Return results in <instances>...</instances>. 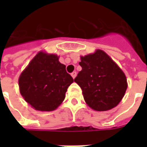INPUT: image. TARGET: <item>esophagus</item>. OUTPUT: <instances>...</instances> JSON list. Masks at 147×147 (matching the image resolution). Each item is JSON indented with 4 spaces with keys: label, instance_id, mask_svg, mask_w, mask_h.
<instances>
[{
    "label": "esophagus",
    "instance_id": "1",
    "mask_svg": "<svg viewBox=\"0 0 147 147\" xmlns=\"http://www.w3.org/2000/svg\"><path fill=\"white\" fill-rule=\"evenodd\" d=\"M71 76H72V78H73V79H75V78H76V71H73L72 73L71 74Z\"/></svg>",
    "mask_w": 147,
    "mask_h": 147
}]
</instances>
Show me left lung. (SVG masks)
<instances>
[{"instance_id":"1","label":"left lung","mask_w":147,"mask_h":147,"mask_svg":"<svg viewBox=\"0 0 147 147\" xmlns=\"http://www.w3.org/2000/svg\"><path fill=\"white\" fill-rule=\"evenodd\" d=\"M79 64L82 70L75 82L83 90L86 104L96 111H107L116 107L127 87L123 71L101 49L81 57Z\"/></svg>"}]
</instances>
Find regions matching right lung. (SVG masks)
I'll list each match as a JSON object with an SVG mask.
<instances>
[{
	"instance_id": "right-lung-1",
	"label": "right lung",
	"mask_w": 147,
	"mask_h": 147,
	"mask_svg": "<svg viewBox=\"0 0 147 147\" xmlns=\"http://www.w3.org/2000/svg\"><path fill=\"white\" fill-rule=\"evenodd\" d=\"M55 54L39 52L19 78L21 95L34 109L55 110L74 82Z\"/></svg>"
}]
</instances>
